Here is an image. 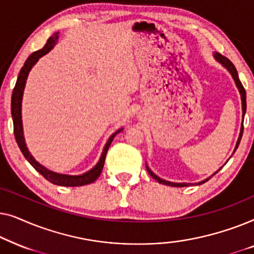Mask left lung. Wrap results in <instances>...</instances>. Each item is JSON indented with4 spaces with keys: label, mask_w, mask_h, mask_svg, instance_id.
I'll return each mask as SVG.
<instances>
[{
    "label": "left lung",
    "mask_w": 254,
    "mask_h": 254,
    "mask_svg": "<svg viewBox=\"0 0 254 254\" xmlns=\"http://www.w3.org/2000/svg\"><path fill=\"white\" fill-rule=\"evenodd\" d=\"M215 59H216V60L218 61V62H221L222 64L224 65L225 68L228 69L229 71H230V74L232 75V77H234V79H235V82H236V85H237V88H238V90H239V92H241V97H242V107H243V118H244V116H245V112H246V92H245V89H244V86H243V84L241 83V81H239V77H238V72H237V69H236V67L234 65V64H232V62L229 60L228 58H225V57H223V55L222 54H220V53H215ZM244 126H243L242 125V128H241V134H239V137H238V141H237V144H236V148H235V151H236V149L238 148V145H239V142H241V140H242V135H243V129H244V128H243ZM234 151V152H235ZM147 170H148V172H149V175H150L152 178H154L155 180H157V182L159 183V184H163V185H168V186H173V187H184V186H189V185H192V184H177V183H171V182H166V180H163V179H161L159 178V177H157L155 175L154 172L151 171L150 169L149 168H147ZM218 171H220V170H218ZM218 171H216L214 173V175H216V173L218 172ZM213 175V176H214ZM211 176V177H213ZM211 177H209V178H207L206 180H203V182H200V183H197L199 184V185H201V184H203V183H206V182H208V180H209Z\"/></svg>",
    "instance_id": "8db88e82"
}]
</instances>
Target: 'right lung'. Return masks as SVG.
<instances>
[{"instance_id":"add662e5","label":"right lung","mask_w":254,"mask_h":254,"mask_svg":"<svg viewBox=\"0 0 254 254\" xmlns=\"http://www.w3.org/2000/svg\"><path fill=\"white\" fill-rule=\"evenodd\" d=\"M58 38H59V32L54 33L53 36L48 38L46 45H45L41 50L33 52V53L31 54L29 58H27L25 64H24L22 69H20L18 77H17L16 85H15V88H13L12 96H11V116H12V121H13V133H15L16 142H17V144H18L20 151L23 152L24 157L29 161L30 164L32 165L33 168L44 177L45 179H47L48 182H51L52 184H54V185H59V186H70V187L83 186V185H88V184L93 183L100 176V173H102L103 168H104V163H105L107 150H109V148H110L111 143H112L114 136H116V135L123 129H119L117 133H114L112 136L109 138V141L106 142L105 147H104L102 157H100L99 162L97 163V165L95 166V168L91 169L88 172L83 173V175H81V176L60 175V173L52 172V171H50V170H47L46 168H44L43 165H40L39 163L36 162V159L32 157V155H31L29 150H27L25 140H24V135H23L22 98H23V91H24V86H25L27 75H29V71L31 70V68L33 67L34 64H36V62L39 60L43 55L47 54L48 52L53 48L55 43L58 41Z\"/></svg>"}]
</instances>
